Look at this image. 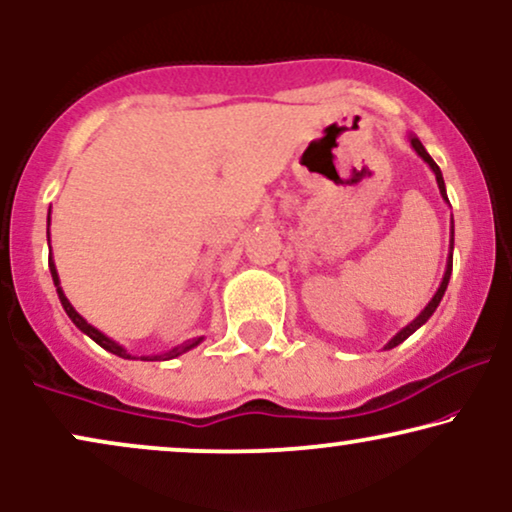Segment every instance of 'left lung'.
<instances>
[{
	"label": "left lung",
	"mask_w": 512,
	"mask_h": 512,
	"mask_svg": "<svg viewBox=\"0 0 512 512\" xmlns=\"http://www.w3.org/2000/svg\"><path fill=\"white\" fill-rule=\"evenodd\" d=\"M412 147H414V149H417V154L421 156V159H424V161L428 163V166H431V168H433V173H435V180H438V187H440V194H442V196H445V199H447V194H445V180H442V173H440L438 163H435V161L431 159V156H428V152H426V149H424V145H421V142H419L417 138H412ZM452 236H454V231H452ZM452 248H454V241H452ZM449 276H452V255H449V262H447V271H445V278H442L440 288H438V292H435V297L431 299V304H428V306H426V309H424V311H421V313H419V316H417V318H414L410 325H407V327H403V330H400V332H398V335H395V337L391 339V342H388V346H386V349H393V346L403 344V342H405V339H407V337H410L414 330H419V327H421V325H424V323H426V320L433 316V311H435V309H438V304H440V299H442V295H445V290H447V283H449Z\"/></svg>",
	"instance_id": "left-lung-1"
}]
</instances>
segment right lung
I'll return each instance as SVG.
<instances>
[{
    "mask_svg": "<svg viewBox=\"0 0 512 512\" xmlns=\"http://www.w3.org/2000/svg\"><path fill=\"white\" fill-rule=\"evenodd\" d=\"M49 269H51L53 283H56V288H58V285H60V281H58V271H56V264H53V257H49ZM58 297H60V302H63V309L67 311V316H70V318H72V323H74V325H77L81 332H86V335H88V337H91L95 344H100V346H102V349H107L109 353H114V356H121V358H131V356H128V353H126L124 349H121V346H119L117 342H112V339H107L105 335H102V332H98V330H95V327H93V325H88V323H86V320H84V318H81V316H79V313L72 309V304H70V302H67V297L63 295V290H60V288H58ZM199 342H201V339H192V342H187V344L177 346V349H173V351H168V353H163V356H154L152 360H159V358H163V360H170V358L180 356V353H185V351H189V349H192V346H196V344H199ZM142 360H149V358H142Z\"/></svg>",
    "mask_w": 512,
    "mask_h": 512,
    "instance_id": "obj_1",
    "label": "right lung"
}]
</instances>
